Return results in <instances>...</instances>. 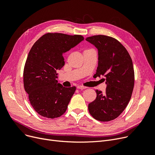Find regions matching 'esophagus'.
<instances>
[{
  "label": "esophagus",
  "mask_w": 155,
  "mask_h": 155,
  "mask_svg": "<svg viewBox=\"0 0 155 155\" xmlns=\"http://www.w3.org/2000/svg\"><path fill=\"white\" fill-rule=\"evenodd\" d=\"M77 88L78 89H86L87 87H84V86H82V85H78Z\"/></svg>",
  "instance_id": "34e87169"
}]
</instances>
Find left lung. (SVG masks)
Segmentation results:
<instances>
[{"label":"left lung","instance_id":"8db88e82","mask_svg":"<svg viewBox=\"0 0 155 155\" xmlns=\"http://www.w3.org/2000/svg\"><path fill=\"white\" fill-rule=\"evenodd\" d=\"M86 41L98 49V62L94 77L106 78L105 94L96 90V98L88 105L90 114L100 121L117 118L128 105L134 87L132 60L117 39L105 35L88 37Z\"/></svg>","mask_w":155,"mask_h":155}]
</instances>
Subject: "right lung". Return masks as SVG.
Listing matches in <instances>:
<instances>
[{
    "instance_id": "1",
    "label": "right lung",
    "mask_w": 155,
    "mask_h": 155,
    "mask_svg": "<svg viewBox=\"0 0 155 155\" xmlns=\"http://www.w3.org/2000/svg\"><path fill=\"white\" fill-rule=\"evenodd\" d=\"M83 40L81 35L47 33L32 47L24 67V84L31 105L41 116L54 119L66 112L76 87L58 83L57 70L64 65L63 54Z\"/></svg>"
}]
</instances>
